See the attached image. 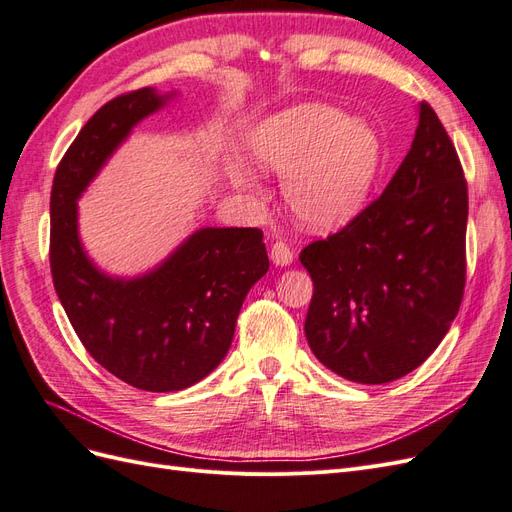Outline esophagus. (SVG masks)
<instances>
[{"mask_svg":"<svg viewBox=\"0 0 512 512\" xmlns=\"http://www.w3.org/2000/svg\"><path fill=\"white\" fill-rule=\"evenodd\" d=\"M271 262L273 265H277V267H286V265H290L292 262V258H294V254H292V250L288 247V243H284V241H275L273 245H271Z\"/></svg>","mask_w":512,"mask_h":512,"instance_id":"esophagus-1","label":"esophagus"}]
</instances>
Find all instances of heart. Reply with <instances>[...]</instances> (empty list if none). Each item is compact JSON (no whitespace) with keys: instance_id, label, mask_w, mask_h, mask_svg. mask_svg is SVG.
Here are the masks:
<instances>
[{"instance_id":"heart-1","label":"heart","mask_w":512,"mask_h":512,"mask_svg":"<svg viewBox=\"0 0 512 512\" xmlns=\"http://www.w3.org/2000/svg\"><path fill=\"white\" fill-rule=\"evenodd\" d=\"M258 166L284 177V198L303 226L329 230L350 222L374 190L384 145L374 123L335 106L305 102L260 121L250 138ZM241 188H254L247 168Z\"/></svg>"}]
</instances>
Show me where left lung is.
<instances>
[{
    "instance_id": "obj_1",
    "label": "left lung",
    "mask_w": 512,
    "mask_h": 512,
    "mask_svg": "<svg viewBox=\"0 0 512 512\" xmlns=\"http://www.w3.org/2000/svg\"><path fill=\"white\" fill-rule=\"evenodd\" d=\"M468 185L427 102L408 156L380 198L301 265L314 297L305 337L316 359L359 384L404 378L451 329L466 286Z\"/></svg>"
}]
</instances>
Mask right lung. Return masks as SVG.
Masks as SVG:
<instances>
[{"instance_id":"right-lung-1","label":"right lung","mask_w":512,"mask_h":512,"mask_svg":"<svg viewBox=\"0 0 512 512\" xmlns=\"http://www.w3.org/2000/svg\"><path fill=\"white\" fill-rule=\"evenodd\" d=\"M175 96L153 87L106 102L61 158L51 190V273L94 359L141 391H181L226 356L250 288L269 271L258 228H200L138 277L100 271L83 250L76 200L136 123Z\"/></svg>"}]
</instances>
